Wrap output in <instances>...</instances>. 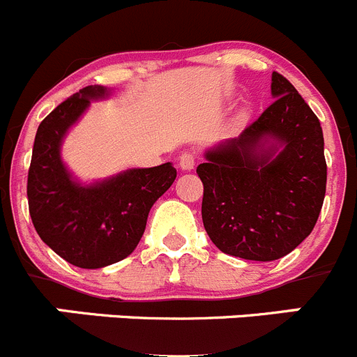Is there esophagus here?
<instances>
[{
    "mask_svg": "<svg viewBox=\"0 0 357 357\" xmlns=\"http://www.w3.org/2000/svg\"><path fill=\"white\" fill-rule=\"evenodd\" d=\"M195 162H197V155L192 153V151H185V153L179 157V167L183 171H192L195 167Z\"/></svg>",
    "mask_w": 357,
    "mask_h": 357,
    "instance_id": "esophagus-1",
    "label": "esophagus"
}]
</instances>
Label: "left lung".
Instances as JSON below:
<instances>
[{
	"instance_id": "left-lung-1",
	"label": "left lung",
	"mask_w": 357,
	"mask_h": 357,
	"mask_svg": "<svg viewBox=\"0 0 357 357\" xmlns=\"http://www.w3.org/2000/svg\"><path fill=\"white\" fill-rule=\"evenodd\" d=\"M272 96L275 101L237 139L209 151L197 167L207 235L220 251L255 261L282 258L309 237L326 193L319 119L278 71ZM266 137L285 148L261 154Z\"/></svg>"
}]
</instances>
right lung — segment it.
<instances>
[{
    "label": "right lung",
    "mask_w": 357,
    "mask_h": 357,
    "mask_svg": "<svg viewBox=\"0 0 357 357\" xmlns=\"http://www.w3.org/2000/svg\"><path fill=\"white\" fill-rule=\"evenodd\" d=\"M102 86H85L57 106L38 127L27 172V202L41 241L79 268H101L127 258L139 244L148 213L176 179L162 164L130 169L108 181L79 186L62 165L59 148Z\"/></svg>",
    "instance_id": "add662e5"
}]
</instances>
